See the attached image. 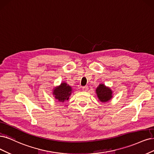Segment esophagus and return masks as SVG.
Segmentation results:
<instances>
[{"label":"esophagus","mask_w":154,"mask_h":154,"mask_svg":"<svg viewBox=\"0 0 154 154\" xmlns=\"http://www.w3.org/2000/svg\"><path fill=\"white\" fill-rule=\"evenodd\" d=\"M88 86H84V87H82V90L84 91H88Z\"/></svg>","instance_id":"34e87169"}]
</instances>
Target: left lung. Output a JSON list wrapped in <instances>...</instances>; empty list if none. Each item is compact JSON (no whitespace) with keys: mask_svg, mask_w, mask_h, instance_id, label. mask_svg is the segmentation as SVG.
<instances>
[{"mask_svg":"<svg viewBox=\"0 0 154 154\" xmlns=\"http://www.w3.org/2000/svg\"><path fill=\"white\" fill-rule=\"evenodd\" d=\"M96 93L99 100L102 102L109 101L112 97V91L111 88L106 86L103 84H99L96 89Z\"/></svg>","mask_w":154,"mask_h":154,"instance_id":"1","label":"left lung"}]
</instances>
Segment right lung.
I'll use <instances>...</instances> for the list:
<instances>
[{
	"instance_id": "add662e5",
	"label": "right lung",
	"mask_w": 154,
	"mask_h": 154,
	"mask_svg": "<svg viewBox=\"0 0 154 154\" xmlns=\"http://www.w3.org/2000/svg\"><path fill=\"white\" fill-rule=\"evenodd\" d=\"M72 92V87L66 82H62L59 86L54 88L52 93L56 100L59 102H64L68 100Z\"/></svg>"
}]
</instances>
